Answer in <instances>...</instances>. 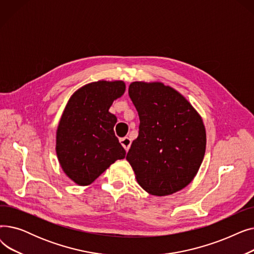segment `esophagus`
I'll list each match as a JSON object with an SVG mask.
<instances>
[{
  "mask_svg": "<svg viewBox=\"0 0 254 254\" xmlns=\"http://www.w3.org/2000/svg\"><path fill=\"white\" fill-rule=\"evenodd\" d=\"M130 143H131V141H130V139H129L128 137H125V138H123V139H120V144L123 145V147H124L127 151L128 148H129Z\"/></svg>",
  "mask_w": 254,
  "mask_h": 254,
  "instance_id": "obj_1",
  "label": "esophagus"
}]
</instances>
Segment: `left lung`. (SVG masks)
<instances>
[{
	"label": "left lung",
	"mask_w": 254,
	"mask_h": 254,
	"mask_svg": "<svg viewBox=\"0 0 254 254\" xmlns=\"http://www.w3.org/2000/svg\"><path fill=\"white\" fill-rule=\"evenodd\" d=\"M128 96L140 118L127 161L141 188L169 195L195 177L206 151L203 119L180 92L162 82H131Z\"/></svg>",
	"instance_id": "left-lung-1"
}]
</instances>
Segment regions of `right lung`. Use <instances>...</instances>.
I'll return each mask as SVG.
<instances>
[{"label": "right lung", "mask_w": 254, "mask_h": 254, "mask_svg": "<svg viewBox=\"0 0 254 254\" xmlns=\"http://www.w3.org/2000/svg\"><path fill=\"white\" fill-rule=\"evenodd\" d=\"M126 91L122 80H99L78 88L66 103L57 129L59 163L73 182L89 185L126 150L114 134L117 118L109 112Z\"/></svg>", "instance_id": "right-lung-1"}]
</instances>
